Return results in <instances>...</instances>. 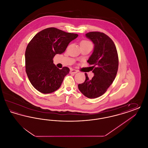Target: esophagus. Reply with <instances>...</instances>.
Instances as JSON below:
<instances>
[{"label": "esophagus", "mask_w": 148, "mask_h": 148, "mask_svg": "<svg viewBox=\"0 0 148 148\" xmlns=\"http://www.w3.org/2000/svg\"><path fill=\"white\" fill-rule=\"evenodd\" d=\"M70 73H73V74H75V73H77V71L75 70V69H71V70Z\"/></svg>", "instance_id": "34e87169"}]
</instances>
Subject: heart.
<instances>
[{
    "mask_svg": "<svg viewBox=\"0 0 148 148\" xmlns=\"http://www.w3.org/2000/svg\"><path fill=\"white\" fill-rule=\"evenodd\" d=\"M90 42L87 40H83L80 42V45H84V44H90Z\"/></svg>",
    "mask_w": 148,
    "mask_h": 148,
    "instance_id": "b5f03b06",
    "label": "heart"
}]
</instances>
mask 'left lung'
<instances>
[{
	"label": "left lung",
	"instance_id": "8db88e82",
	"mask_svg": "<svg viewBox=\"0 0 148 148\" xmlns=\"http://www.w3.org/2000/svg\"><path fill=\"white\" fill-rule=\"evenodd\" d=\"M85 35L94 44L93 52L87 61L93 65L94 75L89 79L85 73V80L78 85V88L86 97L96 98L104 94L114 80L118 69V55L115 44L106 34L92 32Z\"/></svg>",
	"mask_w": 148,
	"mask_h": 148
}]
</instances>
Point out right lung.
I'll list each match as a JSON object with an SVG mask.
<instances>
[{
  "label": "right lung",
  "mask_w": 148,
  "mask_h": 148,
  "mask_svg": "<svg viewBox=\"0 0 148 148\" xmlns=\"http://www.w3.org/2000/svg\"><path fill=\"white\" fill-rule=\"evenodd\" d=\"M77 34L66 33L56 28L45 29L37 33L29 42L25 50V71L32 85L38 91L48 94L61 86L70 69L58 68L53 58L65 51Z\"/></svg>",
  "instance_id": "add662e5"
}]
</instances>
